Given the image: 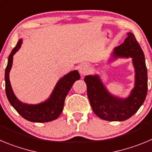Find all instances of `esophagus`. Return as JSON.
<instances>
[{
	"mask_svg": "<svg viewBox=\"0 0 152 152\" xmlns=\"http://www.w3.org/2000/svg\"><path fill=\"white\" fill-rule=\"evenodd\" d=\"M90 70V68L89 66V65H87V64H82L80 66V68H79V72H80V75H82V76L89 73Z\"/></svg>",
	"mask_w": 152,
	"mask_h": 152,
	"instance_id": "obj_1",
	"label": "esophagus"
}]
</instances>
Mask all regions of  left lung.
Returning a JSON list of instances; mask_svg holds the SVG:
<instances>
[{"label": "left lung", "mask_w": 152, "mask_h": 152, "mask_svg": "<svg viewBox=\"0 0 152 152\" xmlns=\"http://www.w3.org/2000/svg\"><path fill=\"white\" fill-rule=\"evenodd\" d=\"M113 56L115 58H133L136 81L130 96L123 99L111 96L97 75H88L83 80L93 112L105 121H122L131 118L145 99L148 92L147 68L144 53L133 33H128L124 42L115 47Z\"/></svg>", "instance_id": "8db88e82"}]
</instances>
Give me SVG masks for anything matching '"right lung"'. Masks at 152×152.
<instances>
[{
	"instance_id": "obj_1",
	"label": "right lung",
	"mask_w": 152,
	"mask_h": 152,
	"mask_svg": "<svg viewBox=\"0 0 152 152\" xmlns=\"http://www.w3.org/2000/svg\"><path fill=\"white\" fill-rule=\"evenodd\" d=\"M22 42V39H19L8 58L7 65L5 70V90L7 97L11 105L22 118L27 121L37 123H44L53 121L62 113L65 97L73 83L80 79V75L77 71H73L62 77L56 83L50 97L44 102L37 105L22 103L15 96L9 79V73L12 63V56L20 48Z\"/></svg>"
}]
</instances>
